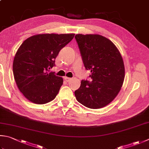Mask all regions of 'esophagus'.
<instances>
[{
    "instance_id": "esophagus-1",
    "label": "esophagus",
    "mask_w": 149,
    "mask_h": 149,
    "mask_svg": "<svg viewBox=\"0 0 149 149\" xmlns=\"http://www.w3.org/2000/svg\"><path fill=\"white\" fill-rule=\"evenodd\" d=\"M65 80L66 82H70V81L72 80V78H69V77H65Z\"/></svg>"
}]
</instances>
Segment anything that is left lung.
I'll return each mask as SVG.
<instances>
[{
    "label": "left lung",
    "mask_w": 149,
    "mask_h": 149,
    "mask_svg": "<svg viewBox=\"0 0 149 149\" xmlns=\"http://www.w3.org/2000/svg\"><path fill=\"white\" fill-rule=\"evenodd\" d=\"M75 39L92 80L81 81L79 89L74 91L76 99L87 108L104 107L118 95L124 82L121 54L110 40L101 35L77 34Z\"/></svg>",
    "instance_id": "1"
}]
</instances>
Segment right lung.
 <instances>
[{"label": "right lung", "instance_id": "1", "mask_svg": "<svg viewBox=\"0 0 149 149\" xmlns=\"http://www.w3.org/2000/svg\"><path fill=\"white\" fill-rule=\"evenodd\" d=\"M74 33H42L24 41L15 55L13 72L17 86L30 102L43 104L55 99L63 78L49 72L60 50Z\"/></svg>", "mask_w": 149, "mask_h": 149}]
</instances>
